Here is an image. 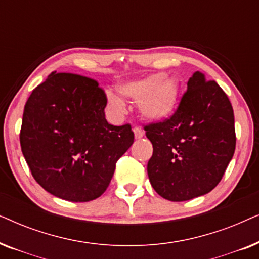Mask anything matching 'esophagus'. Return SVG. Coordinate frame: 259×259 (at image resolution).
Here are the masks:
<instances>
[{"instance_id": "esophagus-1", "label": "esophagus", "mask_w": 259, "mask_h": 259, "mask_svg": "<svg viewBox=\"0 0 259 259\" xmlns=\"http://www.w3.org/2000/svg\"><path fill=\"white\" fill-rule=\"evenodd\" d=\"M133 132H134V137H136V139H141V138L145 136L144 131L139 128V127H134Z\"/></svg>"}]
</instances>
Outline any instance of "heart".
Listing matches in <instances>:
<instances>
[{
  "instance_id": "b5f03b06",
  "label": "heart",
  "mask_w": 259,
  "mask_h": 259,
  "mask_svg": "<svg viewBox=\"0 0 259 259\" xmlns=\"http://www.w3.org/2000/svg\"><path fill=\"white\" fill-rule=\"evenodd\" d=\"M118 91L122 97L138 100V111L145 119L164 121L171 118L178 107L180 83L173 76L153 74L143 79L125 81L119 84ZM107 101L114 114H123L125 104L118 95L109 93Z\"/></svg>"
}]
</instances>
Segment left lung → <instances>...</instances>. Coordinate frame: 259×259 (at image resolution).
Returning <instances> with one entry per match:
<instances>
[{"label":"left lung","instance_id":"1","mask_svg":"<svg viewBox=\"0 0 259 259\" xmlns=\"http://www.w3.org/2000/svg\"><path fill=\"white\" fill-rule=\"evenodd\" d=\"M144 128L153 145L147 164L151 185L171 201L213 190L235 153L231 102L215 81H207L200 72L190 77L175 114Z\"/></svg>","mask_w":259,"mask_h":259}]
</instances>
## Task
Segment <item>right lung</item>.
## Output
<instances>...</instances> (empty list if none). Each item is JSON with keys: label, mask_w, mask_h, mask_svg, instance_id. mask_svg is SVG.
Masks as SVG:
<instances>
[{"label": "right lung", "mask_w": 259, "mask_h": 259, "mask_svg": "<svg viewBox=\"0 0 259 259\" xmlns=\"http://www.w3.org/2000/svg\"><path fill=\"white\" fill-rule=\"evenodd\" d=\"M107 98L99 83L53 72L24 106L21 150L34 179L53 196L82 203L107 189L118 159L132 146L131 125L105 118Z\"/></svg>", "instance_id": "add662e5"}]
</instances>
